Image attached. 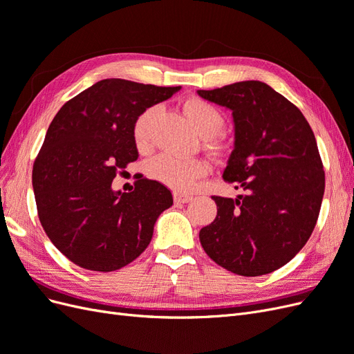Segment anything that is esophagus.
<instances>
[{
  "label": "esophagus",
  "instance_id": "1",
  "mask_svg": "<svg viewBox=\"0 0 354 354\" xmlns=\"http://www.w3.org/2000/svg\"><path fill=\"white\" fill-rule=\"evenodd\" d=\"M194 199V196H190L187 194H181V192H176L174 194V201L176 203H187Z\"/></svg>",
  "mask_w": 354,
  "mask_h": 354
}]
</instances>
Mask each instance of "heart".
Returning a JSON list of instances; mask_svg holds the SVG:
<instances>
[{
    "instance_id": "b5f03b06",
    "label": "heart",
    "mask_w": 354,
    "mask_h": 354,
    "mask_svg": "<svg viewBox=\"0 0 354 354\" xmlns=\"http://www.w3.org/2000/svg\"><path fill=\"white\" fill-rule=\"evenodd\" d=\"M183 111L194 124L201 137L207 138L211 147H217L216 137L224 127V115L216 106L199 97H190L183 103ZM153 109L138 115L133 128V137L138 149H146L151 142V122ZM207 173V165L196 158H183L164 153L149 167L151 174L159 183L174 190L185 192L194 187L195 181Z\"/></svg>"
}]
</instances>
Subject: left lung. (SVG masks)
Masks as SVG:
<instances>
[{
    "label": "left lung",
    "mask_w": 354,
    "mask_h": 354,
    "mask_svg": "<svg viewBox=\"0 0 354 354\" xmlns=\"http://www.w3.org/2000/svg\"><path fill=\"white\" fill-rule=\"evenodd\" d=\"M232 111L234 147L223 178L236 199L212 196L217 217L199 241L211 260L241 276L272 273L291 261L312 234L325 171L304 115L261 81L198 90Z\"/></svg>",
    "instance_id": "8db88e82"
}]
</instances>
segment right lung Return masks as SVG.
<instances>
[{
  "label": "right lung",
  "instance_id": "add662e5",
  "mask_svg": "<svg viewBox=\"0 0 354 354\" xmlns=\"http://www.w3.org/2000/svg\"><path fill=\"white\" fill-rule=\"evenodd\" d=\"M178 90L102 80L51 121L32 169L38 217L53 245L82 269L113 272L134 261L173 205L159 181L140 177L128 194L113 192L112 181L138 158V115Z\"/></svg>",
  "mask_w": 354,
  "mask_h": 354
}]
</instances>
